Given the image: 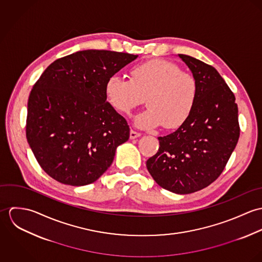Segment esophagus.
<instances>
[{"label":"esophagus","mask_w":262,"mask_h":262,"mask_svg":"<svg viewBox=\"0 0 262 262\" xmlns=\"http://www.w3.org/2000/svg\"><path fill=\"white\" fill-rule=\"evenodd\" d=\"M139 136H141V133L136 132V131H134V130H131V131H130V138H131V139H135V138H137V137H139Z\"/></svg>","instance_id":"obj_1"}]
</instances>
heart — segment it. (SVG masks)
Here are the masks:
<instances>
[{"label": "heart", "mask_w": 262, "mask_h": 262, "mask_svg": "<svg viewBox=\"0 0 262 262\" xmlns=\"http://www.w3.org/2000/svg\"><path fill=\"white\" fill-rule=\"evenodd\" d=\"M105 94L113 109L129 115L145 98L147 109L139 114L135 125L140 129H178L190 117L199 96L196 78L174 62L154 59L134 67L130 79L111 76Z\"/></svg>", "instance_id": "heart-1"}]
</instances>
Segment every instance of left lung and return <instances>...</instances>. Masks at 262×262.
Listing matches in <instances>:
<instances>
[{
  "instance_id": "left-lung-1",
  "label": "left lung",
  "mask_w": 262,
  "mask_h": 262,
  "mask_svg": "<svg viewBox=\"0 0 262 262\" xmlns=\"http://www.w3.org/2000/svg\"><path fill=\"white\" fill-rule=\"evenodd\" d=\"M199 82V96L187 122L158 137L159 148L146 161L153 180L176 193H191L215 182L240 135L235 96L215 68L179 54Z\"/></svg>"
}]
</instances>
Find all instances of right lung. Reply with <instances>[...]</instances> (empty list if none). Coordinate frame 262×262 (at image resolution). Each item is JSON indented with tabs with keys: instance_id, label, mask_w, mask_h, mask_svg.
I'll return each mask as SVG.
<instances>
[{
	"instance_id": "1",
	"label": "right lung",
	"mask_w": 262,
	"mask_h": 262,
	"mask_svg": "<svg viewBox=\"0 0 262 262\" xmlns=\"http://www.w3.org/2000/svg\"><path fill=\"white\" fill-rule=\"evenodd\" d=\"M138 55L82 50L58 58L29 95L26 137L41 168L69 186L96 182L130 129L107 102V80Z\"/></svg>"
}]
</instances>
